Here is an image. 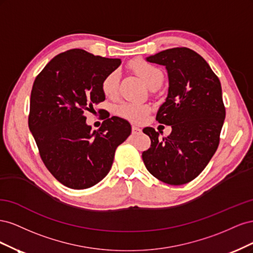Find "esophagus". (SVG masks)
Listing matches in <instances>:
<instances>
[{
    "label": "esophagus",
    "instance_id": "obj_1",
    "mask_svg": "<svg viewBox=\"0 0 253 253\" xmlns=\"http://www.w3.org/2000/svg\"><path fill=\"white\" fill-rule=\"evenodd\" d=\"M132 133H133L134 135H140V134L142 133V129H141L140 127H138V126H132Z\"/></svg>",
    "mask_w": 253,
    "mask_h": 253
}]
</instances>
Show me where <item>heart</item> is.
Instances as JSON below:
<instances>
[{"mask_svg":"<svg viewBox=\"0 0 253 253\" xmlns=\"http://www.w3.org/2000/svg\"><path fill=\"white\" fill-rule=\"evenodd\" d=\"M132 70L139 76L149 87H152L154 84L163 82L164 75L162 71L156 66L152 65L145 61L136 60L131 64ZM102 91L106 97L116 96L119 85V74L117 71H113L105 76L102 81ZM150 112V106L147 104L126 102L122 103L117 108V114L132 122H141L147 117Z\"/></svg>","mask_w":253,"mask_h":253,"instance_id":"1","label":"heart"}]
</instances>
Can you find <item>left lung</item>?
<instances>
[{"instance_id": "1", "label": "left lung", "mask_w": 253, "mask_h": 253, "mask_svg": "<svg viewBox=\"0 0 253 253\" xmlns=\"http://www.w3.org/2000/svg\"><path fill=\"white\" fill-rule=\"evenodd\" d=\"M145 60L167 70L168 96L156 120L171 126L172 132L162 139L154 128L144 127L151 147L142 160L157 179L183 185L201 174L217 150L226 116L220 82L206 60L190 48L166 49Z\"/></svg>"}]
</instances>
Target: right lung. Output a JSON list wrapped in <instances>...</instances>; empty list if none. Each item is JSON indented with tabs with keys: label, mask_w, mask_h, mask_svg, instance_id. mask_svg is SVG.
<instances>
[{
	"label": "right lung",
	"mask_w": 253,
	"mask_h": 253,
	"mask_svg": "<svg viewBox=\"0 0 253 253\" xmlns=\"http://www.w3.org/2000/svg\"><path fill=\"white\" fill-rule=\"evenodd\" d=\"M120 63L70 49L52 58L34 82L28 126L44 165L68 188L87 189L101 181L115 151L132 132L128 121L116 116L91 132L84 116L104 101L102 81Z\"/></svg>",
	"instance_id": "add662e5"
}]
</instances>
